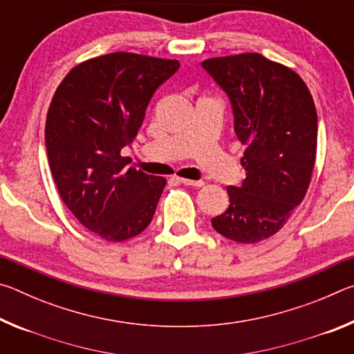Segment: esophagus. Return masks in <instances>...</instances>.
Here are the masks:
<instances>
[{
    "label": "esophagus",
    "mask_w": 354,
    "mask_h": 354,
    "mask_svg": "<svg viewBox=\"0 0 354 354\" xmlns=\"http://www.w3.org/2000/svg\"><path fill=\"white\" fill-rule=\"evenodd\" d=\"M178 181L184 185H194V187H201V185L205 184L203 181H194V179H187V178H178Z\"/></svg>",
    "instance_id": "esophagus-1"
}]
</instances>
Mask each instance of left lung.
<instances>
[{"mask_svg": "<svg viewBox=\"0 0 354 354\" xmlns=\"http://www.w3.org/2000/svg\"><path fill=\"white\" fill-rule=\"evenodd\" d=\"M231 101L237 139L247 145L241 187L211 223L239 243H256L281 230L306 195L317 151V111L295 71L257 53L201 62Z\"/></svg>", "mask_w": 354, "mask_h": 354, "instance_id": "left-lung-1", "label": "left lung"}]
</instances>
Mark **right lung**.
<instances>
[{
    "instance_id": "add662e5",
    "label": "right lung",
    "mask_w": 354,
    "mask_h": 354,
    "mask_svg": "<svg viewBox=\"0 0 354 354\" xmlns=\"http://www.w3.org/2000/svg\"><path fill=\"white\" fill-rule=\"evenodd\" d=\"M178 61L111 53L86 61L59 84L48 109V162L65 206L107 242L151 223L167 181L134 167L122 149L139 133L149 100Z\"/></svg>"
}]
</instances>
